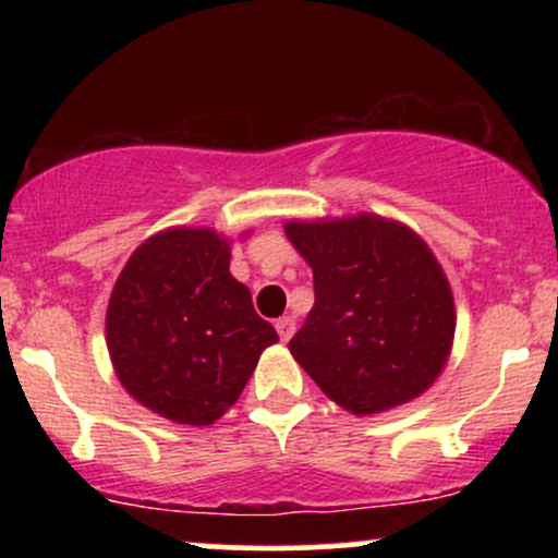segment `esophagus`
Wrapping results in <instances>:
<instances>
[{"label":"esophagus","instance_id":"esophagus-1","mask_svg":"<svg viewBox=\"0 0 558 558\" xmlns=\"http://www.w3.org/2000/svg\"><path fill=\"white\" fill-rule=\"evenodd\" d=\"M275 330H278V336H280V341H291V336L293 332H296V323H293L291 317H280L278 323H275Z\"/></svg>","mask_w":558,"mask_h":558}]
</instances>
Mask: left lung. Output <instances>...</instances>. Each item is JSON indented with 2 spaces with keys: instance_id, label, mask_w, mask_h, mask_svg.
I'll list each match as a JSON object with an SVG mask.
<instances>
[{
  "instance_id": "1",
  "label": "left lung",
  "mask_w": 558,
  "mask_h": 558,
  "mask_svg": "<svg viewBox=\"0 0 558 558\" xmlns=\"http://www.w3.org/2000/svg\"><path fill=\"white\" fill-rule=\"evenodd\" d=\"M283 228L315 275V306L288 343L304 373L360 417L425 393L457 332L451 286L425 239L373 213Z\"/></svg>"
}]
</instances>
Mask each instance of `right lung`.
Here are the masks:
<instances>
[{
  "instance_id": "1",
  "label": "right lung",
  "mask_w": 558,
  "mask_h": 558,
  "mask_svg": "<svg viewBox=\"0 0 558 558\" xmlns=\"http://www.w3.org/2000/svg\"><path fill=\"white\" fill-rule=\"evenodd\" d=\"M105 332L120 386L149 412L194 427L220 420L278 343L252 291L230 275L228 235L189 226L159 230L131 254Z\"/></svg>"
}]
</instances>
